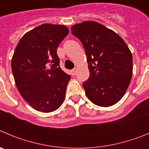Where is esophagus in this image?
<instances>
[{"label": "esophagus", "instance_id": "obj_1", "mask_svg": "<svg viewBox=\"0 0 149 149\" xmlns=\"http://www.w3.org/2000/svg\"><path fill=\"white\" fill-rule=\"evenodd\" d=\"M77 68H74V69H72V71H71V74H72V76H74L77 74Z\"/></svg>", "mask_w": 149, "mask_h": 149}]
</instances>
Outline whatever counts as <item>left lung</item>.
I'll use <instances>...</instances> for the list:
<instances>
[{
  "instance_id": "obj_1",
  "label": "left lung",
  "mask_w": 149,
  "mask_h": 149,
  "mask_svg": "<svg viewBox=\"0 0 149 149\" xmlns=\"http://www.w3.org/2000/svg\"><path fill=\"white\" fill-rule=\"evenodd\" d=\"M72 33L83 44L89 70L84 82L87 98L100 107L115 104L125 93L133 74V57L116 33L95 22L74 24Z\"/></svg>"
}]
</instances>
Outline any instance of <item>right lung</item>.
Segmentation results:
<instances>
[{"label":"right lung","instance_id":"add662e5","mask_svg":"<svg viewBox=\"0 0 149 149\" xmlns=\"http://www.w3.org/2000/svg\"><path fill=\"white\" fill-rule=\"evenodd\" d=\"M68 33L64 25L42 24L22 36L13 54L12 71L17 89L38 111H54L65 99L71 77L59 66L56 49Z\"/></svg>","mask_w":149,"mask_h":149}]
</instances>
